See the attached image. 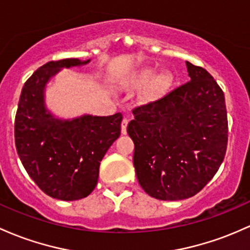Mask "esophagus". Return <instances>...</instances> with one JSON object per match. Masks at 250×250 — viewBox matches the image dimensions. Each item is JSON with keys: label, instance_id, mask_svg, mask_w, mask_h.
<instances>
[{"label": "esophagus", "instance_id": "obj_1", "mask_svg": "<svg viewBox=\"0 0 250 250\" xmlns=\"http://www.w3.org/2000/svg\"><path fill=\"white\" fill-rule=\"evenodd\" d=\"M128 123H129V120L128 119H123L122 120V123H121V133L122 134H127V125Z\"/></svg>", "mask_w": 250, "mask_h": 250}]
</instances>
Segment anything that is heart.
I'll use <instances>...</instances> for the list:
<instances>
[{
	"label": "heart",
	"instance_id": "heart-1",
	"mask_svg": "<svg viewBox=\"0 0 250 250\" xmlns=\"http://www.w3.org/2000/svg\"><path fill=\"white\" fill-rule=\"evenodd\" d=\"M147 82H149V83L142 92L141 102L145 104L154 103L167 94L169 87L172 86V83H173V75L169 71H160L154 76L153 68L144 67L136 73H134L130 78L131 85L136 87L146 84Z\"/></svg>",
	"mask_w": 250,
	"mask_h": 250
}]
</instances>
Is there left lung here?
Segmentation results:
<instances>
[{"label":"left lung","mask_w":250,"mask_h":250,"mask_svg":"<svg viewBox=\"0 0 250 250\" xmlns=\"http://www.w3.org/2000/svg\"><path fill=\"white\" fill-rule=\"evenodd\" d=\"M190 81L154 103L138 106L127 131L134 167L146 193L182 201L218 171L228 145L224 94L205 68L186 62Z\"/></svg>","instance_id":"8db88e82"}]
</instances>
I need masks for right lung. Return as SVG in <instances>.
<instances>
[{
	"mask_svg": "<svg viewBox=\"0 0 250 250\" xmlns=\"http://www.w3.org/2000/svg\"><path fill=\"white\" fill-rule=\"evenodd\" d=\"M87 62L71 58L38 68L23 85L15 116V146L24 169L46 194L60 201H77L94 191L101 161L121 134V112L62 120L46 108L49 79L62 68Z\"/></svg>",
	"mask_w": 250,
	"mask_h": 250,
	"instance_id": "right-lung-1",
	"label": "right lung"
}]
</instances>
